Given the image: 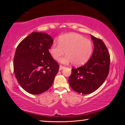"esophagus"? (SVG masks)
Returning a JSON list of instances; mask_svg holds the SVG:
<instances>
[{"label":"esophagus","mask_w":125,"mask_h":125,"mask_svg":"<svg viewBox=\"0 0 125 125\" xmlns=\"http://www.w3.org/2000/svg\"><path fill=\"white\" fill-rule=\"evenodd\" d=\"M64 68H65V67L63 66V65H60V69H61V70H62V69H64Z\"/></svg>","instance_id":"esophagus-1"}]
</instances>
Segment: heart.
Masks as SVG:
<instances>
[{
    "mask_svg": "<svg viewBox=\"0 0 125 125\" xmlns=\"http://www.w3.org/2000/svg\"><path fill=\"white\" fill-rule=\"evenodd\" d=\"M58 44H53L49 52L55 60H58L64 53L66 56L60 59V62L68 64L72 62L76 66L83 65L90 58L93 52L92 43L78 33H71L59 37Z\"/></svg>",
    "mask_w": 125,
    "mask_h": 125,
    "instance_id": "1",
    "label": "heart"
}]
</instances>
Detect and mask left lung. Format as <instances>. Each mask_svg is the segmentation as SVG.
<instances>
[{
    "mask_svg": "<svg viewBox=\"0 0 125 125\" xmlns=\"http://www.w3.org/2000/svg\"><path fill=\"white\" fill-rule=\"evenodd\" d=\"M94 49L88 62L77 68H73L69 83L73 90L82 94L95 92L102 85L109 72L110 54L101 39L91 35Z\"/></svg>",
    "mask_w": 125,
    "mask_h": 125,
    "instance_id": "1",
    "label": "left lung"
}]
</instances>
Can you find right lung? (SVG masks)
<instances>
[{"mask_svg":"<svg viewBox=\"0 0 125 125\" xmlns=\"http://www.w3.org/2000/svg\"><path fill=\"white\" fill-rule=\"evenodd\" d=\"M53 40L44 32H33L21 41L14 58L18 83L27 93L40 94L52 85L60 65L48 50Z\"/></svg>","mask_w":125,"mask_h":125,"instance_id":"obj_1","label":"right lung"}]
</instances>
